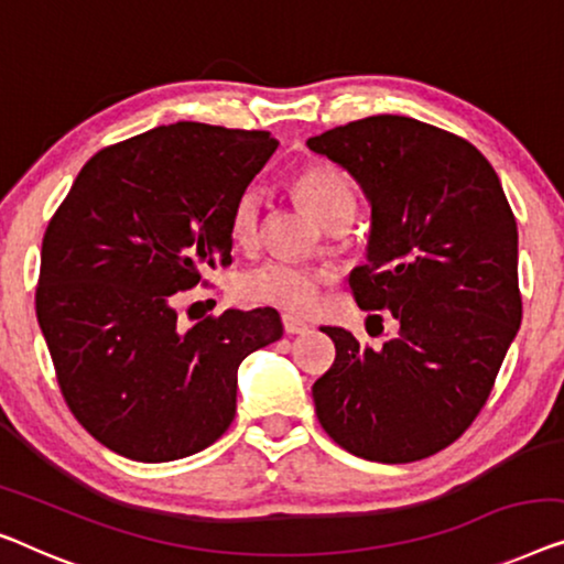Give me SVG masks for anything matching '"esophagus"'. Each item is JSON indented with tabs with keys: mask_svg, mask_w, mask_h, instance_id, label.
<instances>
[{
	"mask_svg": "<svg viewBox=\"0 0 564 564\" xmlns=\"http://www.w3.org/2000/svg\"><path fill=\"white\" fill-rule=\"evenodd\" d=\"M282 325H284V333H290V336H300V333L310 330V325L295 315H282Z\"/></svg>",
	"mask_w": 564,
	"mask_h": 564,
	"instance_id": "34e87169",
	"label": "esophagus"
}]
</instances>
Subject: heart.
<instances>
[{
    "label": "heart",
    "instance_id": "obj_1",
    "mask_svg": "<svg viewBox=\"0 0 564 564\" xmlns=\"http://www.w3.org/2000/svg\"><path fill=\"white\" fill-rule=\"evenodd\" d=\"M295 193L305 203L310 214H315L323 224L348 221L358 208L356 187L350 177L336 165L302 167L295 175ZM262 218V191L257 185H247L236 195L231 206V239L236 247H251L259 234ZM333 282V269L325 264L295 262V259H267V262L247 269L236 282V292L241 300L254 305H269L288 310V313H307L317 305L323 290Z\"/></svg>",
    "mask_w": 564,
    "mask_h": 564
}]
</instances>
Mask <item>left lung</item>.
<instances>
[{
    "label": "left lung",
    "mask_w": 564,
    "mask_h": 564,
    "mask_svg": "<svg viewBox=\"0 0 564 564\" xmlns=\"http://www.w3.org/2000/svg\"><path fill=\"white\" fill-rule=\"evenodd\" d=\"M307 147L371 200L369 262L348 284L358 307L399 323L381 350L321 328L336 361L313 387L317 420L358 458H430L484 410L519 330L517 218L491 162L424 121L379 113Z\"/></svg>",
    "instance_id": "obj_1"
}]
</instances>
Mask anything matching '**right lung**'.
Segmentation results:
<instances>
[{"instance_id": "add662e5", "label": "right lung", "mask_w": 564, "mask_h": 564, "mask_svg": "<svg viewBox=\"0 0 564 564\" xmlns=\"http://www.w3.org/2000/svg\"><path fill=\"white\" fill-rule=\"evenodd\" d=\"M269 132L177 121L104 147L43 236L37 323L61 394L88 435L142 463L214 445L236 371L282 338L280 313L177 325L175 292L231 264V206L276 150Z\"/></svg>"}]
</instances>
